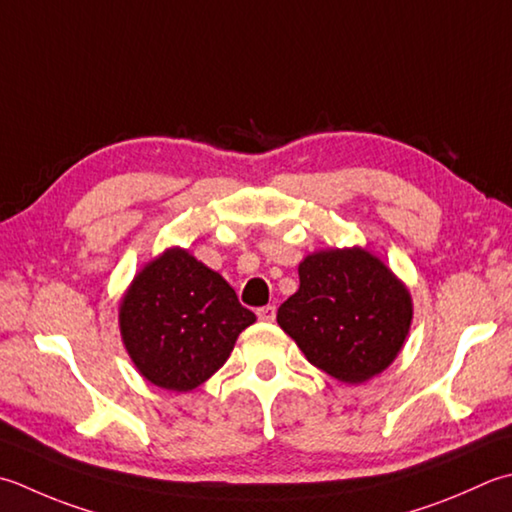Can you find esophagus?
<instances>
[{
  "label": "esophagus",
  "mask_w": 512,
  "mask_h": 512,
  "mask_svg": "<svg viewBox=\"0 0 512 512\" xmlns=\"http://www.w3.org/2000/svg\"><path fill=\"white\" fill-rule=\"evenodd\" d=\"M257 317L262 319V322H275L277 308H275V306H262V308H257Z\"/></svg>",
  "instance_id": "1"
}]
</instances>
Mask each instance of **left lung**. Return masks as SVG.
<instances>
[{"label": "left lung", "mask_w": 512, "mask_h": 512, "mask_svg": "<svg viewBox=\"0 0 512 512\" xmlns=\"http://www.w3.org/2000/svg\"><path fill=\"white\" fill-rule=\"evenodd\" d=\"M408 290L368 250H324L299 264V290L277 310V324L308 362L357 384L393 362L408 335Z\"/></svg>", "instance_id": "left-lung-1"}]
</instances>
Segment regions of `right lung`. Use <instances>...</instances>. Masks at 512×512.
Returning a JSON list of instances; mask_svg holds the SVG:
<instances>
[{"instance_id":"add662e5","label":"right lung","mask_w":512,"mask_h":512,"mask_svg":"<svg viewBox=\"0 0 512 512\" xmlns=\"http://www.w3.org/2000/svg\"><path fill=\"white\" fill-rule=\"evenodd\" d=\"M253 322L226 279L182 248L150 262L119 308V328L139 373L175 393L215 375Z\"/></svg>"}]
</instances>
